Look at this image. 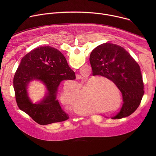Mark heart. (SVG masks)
I'll use <instances>...</instances> for the list:
<instances>
[{
	"label": "heart",
	"mask_w": 156,
	"mask_h": 156,
	"mask_svg": "<svg viewBox=\"0 0 156 156\" xmlns=\"http://www.w3.org/2000/svg\"><path fill=\"white\" fill-rule=\"evenodd\" d=\"M101 80L113 84L101 76H93L80 87L75 82L65 84L60 95L62 101L65 104L72 105L75 112L83 114L96 111L98 106L102 108L114 107L115 104L112 96L97 91V83L101 82Z\"/></svg>",
	"instance_id": "b5f03b06"
}]
</instances>
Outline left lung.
<instances>
[{
  "mask_svg": "<svg viewBox=\"0 0 156 156\" xmlns=\"http://www.w3.org/2000/svg\"><path fill=\"white\" fill-rule=\"evenodd\" d=\"M90 61L93 76L101 75L112 80L122 94V107L112 119H120L132 114L139 107L144 93L138 63L124 48L108 42L92 51Z\"/></svg>",
  "mask_w": 156,
  "mask_h": 156,
  "instance_id": "8db88e82",
  "label": "left lung"
}]
</instances>
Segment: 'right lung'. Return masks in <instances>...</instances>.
Wrapping results in <instances>:
<instances>
[{
  "label": "right lung",
  "mask_w": 156,
  "mask_h": 156,
  "mask_svg": "<svg viewBox=\"0 0 156 156\" xmlns=\"http://www.w3.org/2000/svg\"><path fill=\"white\" fill-rule=\"evenodd\" d=\"M75 72L64 55L50 46L37 48L22 58L13 78L16 101L19 108L39 125H46L69 119L56 99L61 81L75 80ZM34 80L42 82L47 91L38 103L33 104L27 94V86Z\"/></svg>",
  "instance_id": "obj_1"
}]
</instances>
